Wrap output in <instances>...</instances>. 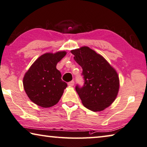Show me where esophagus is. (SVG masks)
I'll return each mask as SVG.
<instances>
[{
	"label": "esophagus",
	"mask_w": 147,
	"mask_h": 147,
	"mask_svg": "<svg viewBox=\"0 0 147 147\" xmlns=\"http://www.w3.org/2000/svg\"><path fill=\"white\" fill-rule=\"evenodd\" d=\"M68 86H74V81H71L70 82H69V83H68Z\"/></svg>",
	"instance_id": "34e87169"
}]
</instances>
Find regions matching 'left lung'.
Segmentation results:
<instances>
[{"instance_id":"obj_1","label":"left lung","mask_w":147,"mask_h":147,"mask_svg":"<svg viewBox=\"0 0 147 147\" xmlns=\"http://www.w3.org/2000/svg\"><path fill=\"white\" fill-rule=\"evenodd\" d=\"M71 52L74 60L83 68L84 85L76 87L82 103L92 111H102L117 96L119 80L117 71L103 57L87 46Z\"/></svg>"}]
</instances>
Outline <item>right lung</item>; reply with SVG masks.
Wrapping results in <instances>:
<instances>
[{
    "label": "right lung",
    "mask_w": 147,
    "mask_h": 147,
    "mask_svg": "<svg viewBox=\"0 0 147 147\" xmlns=\"http://www.w3.org/2000/svg\"><path fill=\"white\" fill-rule=\"evenodd\" d=\"M66 54L65 51L43 54L25 74L24 90L31 101L38 106L53 107L63 96L67 84L62 81L61 74L56 66Z\"/></svg>",
    "instance_id": "obj_1"
}]
</instances>
